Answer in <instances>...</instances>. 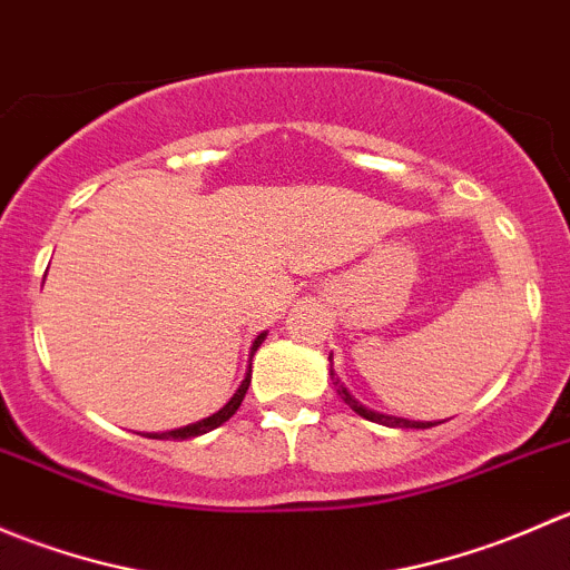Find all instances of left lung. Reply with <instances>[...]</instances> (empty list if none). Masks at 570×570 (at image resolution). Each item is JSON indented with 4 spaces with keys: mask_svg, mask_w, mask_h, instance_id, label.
I'll use <instances>...</instances> for the list:
<instances>
[{
    "mask_svg": "<svg viewBox=\"0 0 570 570\" xmlns=\"http://www.w3.org/2000/svg\"><path fill=\"white\" fill-rule=\"evenodd\" d=\"M331 366H333V358H331ZM331 381H333V386H336V392L342 394V400L347 402L350 407H353L355 413H358V416H364V419H370V422H381V424H389V428H419V430H424V428H433V424L430 422H407V419H396V416H383V413H375V411H366L364 405H358V402L353 400V396H350V392L347 389L342 386V383H338V377H336V372L331 370Z\"/></svg>",
    "mask_w": 570,
    "mask_h": 570,
    "instance_id": "1",
    "label": "left lung"
}]
</instances>
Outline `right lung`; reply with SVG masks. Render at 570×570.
I'll list each match as a JSON object with an SVG mask.
<instances>
[{"label": "right lung", "mask_w": 570, "mask_h": 570, "mask_svg": "<svg viewBox=\"0 0 570 570\" xmlns=\"http://www.w3.org/2000/svg\"><path fill=\"white\" fill-rule=\"evenodd\" d=\"M264 336H267V333H262V336H258L256 342H253V350H250V355L256 353V350H258V344L264 342ZM248 386H250V370H248V375H245L243 386L237 389V394H234L232 400H228L226 405L220 407V411H217V413H212L209 419H200V422H195V424H187V428L170 430V433H154V435H148V439H174V441H184V439H195V435H204V433H209V430L220 428V424H223V422H228V419H232L234 413H237V407L243 405V400H245V392H248Z\"/></svg>", "instance_id": "obj_1"}]
</instances>
